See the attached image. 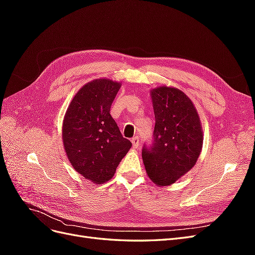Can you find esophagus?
Masks as SVG:
<instances>
[{
	"instance_id": "1",
	"label": "esophagus",
	"mask_w": 255,
	"mask_h": 255,
	"mask_svg": "<svg viewBox=\"0 0 255 255\" xmlns=\"http://www.w3.org/2000/svg\"><path fill=\"white\" fill-rule=\"evenodd\" d=\"M132 143H133V148H138V145H139V138L137 136L132 138Z\"/></svg>"
}]
</instances>
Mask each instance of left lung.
Returning <instances> with one entry per match:
<instances>
[{
    "instance_id": "8db88e82",
    "label": "left lung",
    "mask_w": 255,
    "mask_h": 255,
    "mask_svg": "<svg viewBox=\"0 0 255 255\" xmlns=\"http://www.w3.org/2000/svg\"><path fill=\"white\" fill-rule=\"evenodd\" d=\"M151 99L155 127L151 146L142 148V160L150 179L158 186H167L195 166L203 130L195 105L180 89L154 88Z\"/></svg>"
}]
</instances>
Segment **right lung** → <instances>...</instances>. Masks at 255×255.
I'll return each mask as SVG.
<instances>
[{
    "label": "right lung",
    "mask_w": 255,
    "mask_h": 255,
    "mask_svg": "<svg viewBox=\"0 0 255 255\" xmlns=\"http://www.w3.org/2000/svg\"><path fill=\"white\" fill-rule=\"evenodd\" d=\"M121 83L98 79L76 92L64 117L63 141L75 171L96 184L110 181L132 146L111 116Z\"/></svg>",
    "instance_id": "obj_1"
}]
</instances>
